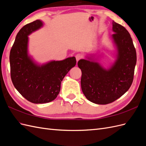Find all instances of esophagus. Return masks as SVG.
I'll use <instances>...</instances> for the list:
<instances>
[{
	"mask_svg": "<svg viewBox=\"0 0 146 146\" xmlns=\"http://www.w3.org/2000/svg\"><path fill=\"white\" fill-rule=\"evenodd\" d=\"M76 60L77 61H78L80 60H81L83 58V55L80 54H78L76 55Z\"/></svg>",
	"mask_w": 146,
	"mask_h": 146,
	"instance_id": "1",
	"label": "esophagus"
}]
</instances>
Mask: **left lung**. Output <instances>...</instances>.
Segmentation results:
<instances>
[{
  "mask_svg": "<svg viewBox=\"0 0 146 146\" xmlns=\"http://www.w3.org/2000/svg\"><path fill=\"white\" fill-rule=\"evenodd\" d=\"M112 38L118 54L111 68L104 69L90 60L78 61L82 70V90L88 100L97 104H110L121 98L133 80L136 52L130 35L124 27L114 22Z\"/></svg>",
  "mask_w": 146,
  "mask_h": 146,
  "instance_id": "1",
  "label": "left lung"
}]
</instances>
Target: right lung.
I'll list each match as a JSON object with an SVG mask.
<instances>
[{
  "label": "right lung",
  "instance_id": "right-lung-1",
  "mask_svg": "<svg viewBox=\"0 0 146 146\" xmlns=\"http://www.w3.org/2000/svg\"><path fill=\"white\" fill-rule=\"evenodd\" d=\"M42 26L39 20L24 25L17 33L10 54L13 85L25 99L33 104L54 100L59 94L63 79L76 64L74 56L41 66L33 63L27 54L28 35Z\"/></svg>",
  "mask_w": 146,
  "mask_h": 146
}]
</instances>
